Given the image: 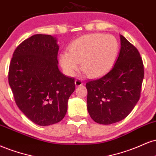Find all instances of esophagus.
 Instances as JSON below:
<instances>
[{"instance_id": "34e87169", "label": "esophagus", "mask_w": 156, "mask_h": 156, "mask_svg": "<svg viewBox=\"0 0 156 156\" xmlns=\"http://www.w3.org/2000/svg\"><path fill=\"white\" fill-rule=\"evenodd\" d=\"M82 84H83V82L81 80H80V79H76V80H75V85H76V87H79V86H81Z\"/></svg>"}]
</instances>
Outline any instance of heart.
<instances>
[{
	"label": "heart",
	"instance_id": "1",
	"mask_svg": "<svg viewBox=\"0 0 156 156\" xmlns=\"http://www.w3.org/2000/svg\"><path fill=\"white\" fill-rule=\"evenodd\" d=\"M118 52V42L112 35L91 34L76 38L69 52L60 53V64L66 74L74 76L82 68L91 77L105 74L114 65Z\"/></svg>",
	"mask_w": 156,
	"mask_h": 156
}]
</instances>
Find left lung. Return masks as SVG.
Listing matches in <instances>:
<instances>
[{
  "instance_id": "1",
  "label": "left lung",
  "mask_w": 156,
  "mask_h": 156,
  "mask_svg": "<svg viewBox=\"0 0 156 156\" xmlns=\"http://www.w3.org/2000/svg\"><path fill=\"white\" fill-rule=\"evenodd\" d=\"M120 51L107 74L86 83L87 111L98 123L123 120L140 100L144 65L138 49L120 35Z\"/></svg>"
}]
</instances>
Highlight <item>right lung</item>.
<instances>
[{"label": "right lung", "instance_id": "1", "mask_svg": "<svg viewBox=\"0 0 156 156\" xmlns=\"http://www.w3.org/2000/svg\"><path fill=\"white\" fill-rule=\"evenodd\" d=\"M58 49L56 38L34 35L16 47L9 65V83L16 105L38 126L63 120L75 90L74 79L58 69Z\"/></svg>", "mask_w": 156, "mask_h": 156}]
</instances>
